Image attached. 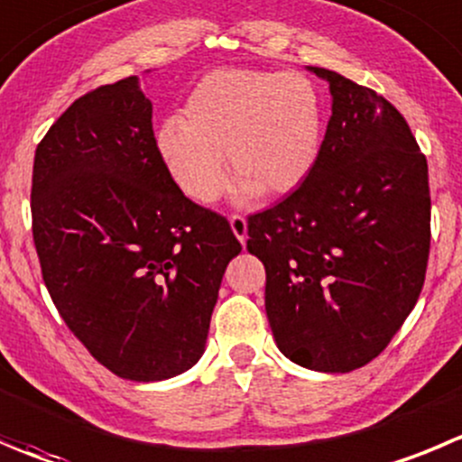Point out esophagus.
<instances>
[{
    "label": "esophagus",
    "instance_id": "34e87169",
    "mask_svg": "<svg viewBox=\"0 0 462 462\" xmlns=\"http://www.w3.org/2000/svg\"><path fill=\"white\" fill-rule=\"evenodd\" d=\"M228 222H231V231H234V236L245 247V245H247V219H245L243 215H234Z\"/></svg>",
    "mask_w": 462,
    "mask_h": 462
}]
</instances>
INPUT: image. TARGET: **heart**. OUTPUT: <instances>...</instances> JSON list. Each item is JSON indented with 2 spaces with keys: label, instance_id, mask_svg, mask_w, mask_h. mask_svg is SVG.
<instances>
[{
  "label": "heart",
  "instance_id": "heart-1",
  "mask_svg": "<svg viewBox=\"0 0 462 462\" xmlns=\"http://www.w3.org/2000/svg\"><path fill=\"white\" fill-rule=\"evenodd\" d=\"M153 149L174 186L210 206L226 192V159L240 204L300 190L322 149V102L310 79L274 69H217L192 88L181 120L158 126Z\"/></svg>",
  "mask_w": 462,
  "mask_h": 462
}]
</instances>
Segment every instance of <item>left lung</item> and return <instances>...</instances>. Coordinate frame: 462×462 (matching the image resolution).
I'll return each instance as SVG.
<instances>
[{
    "label": "left lung",
    "mask_w": 462,
    "mask_h": 462,
    "mask_svg": "<svg viewBox=\"0 0 462 462\" xmlns=\"http://www.w3.org/2000/svg\"><path fill=\"white\" fill-rule=\"evenodd\" d=\"M331 117L297 192L249 217L265 313L285 358L315 372L367 365L421 292L431 243L429 168L402 113L324 68Z\"/></svg>",
    "instance_id": "left-lung-1"
}]
</instances>
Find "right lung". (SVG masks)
<instances>
[{
  "mask_svg": "<svg viewBox=\"0 0 462 462\" xmlns=\"http://www.w3.org/2000/svg\"><path fill=\"white\" fill-rule=\"evenodd\" d=\"M31 215L51 300L104 367L149 383L195 365L243 247L158 161L138 77L79 97L51 125L33 158Z\"/></svg>",
  "mask_w": 462,
  "mask_h": 462,
  "instance_id": "add662e5",
  "label": "right lung"
}]
</instances>
